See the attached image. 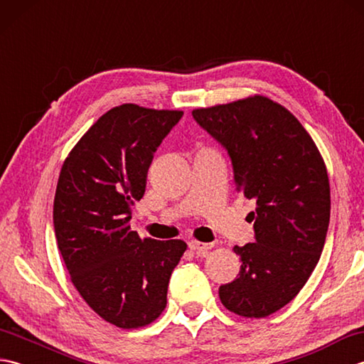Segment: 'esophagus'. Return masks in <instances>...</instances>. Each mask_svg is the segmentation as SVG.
Segmentation results:
<instances>
[{"mask_svg": "<svg viewBox=\"0 0 364 364\" xmlns=\"http://www.w3.org/2000/svg\"><path fill=\"white\" fill-rule=\"evenodd\" d=\"M189 249L194 250L197 255H205L208 250L213 249V244H203V242H198V241H191Z\"/></svg>", "mask_w": 364, "mask_h": 364, "instance_id": "esophagus-1", "label": "esophagus"}]
</instances>
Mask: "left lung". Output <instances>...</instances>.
<instances>
[{
  "label": "left lung",
  "mask_w": 364,
  "mask_h": 364,
  "mask_svg": "<svg viewBox=\"0 0 364 364\" xmlns=\"http://www.w3.org/2000/svg\"><path fill=\"white\" fill-rule=\"evenodd\" d=\"M227 150L236 191L257 202L255 242L235 247L241 272L222 284L227 310L266 318L297 296L321 258L330 222L328 175L300 122L266 97L192 111Z\"/></svg>",
  "instance_id": "obj_1"
}]
</instances>
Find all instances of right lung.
<instances>
[{
    "instance_id": "obj_1",
    "label": "right lung",
    "mask_w": 364,
    "mask_h": 364,
    "mask_svg": "<svg viewBox=\"0 0 364 364\" xmlns=\"http://www.w3.org/2000/svg\"><path fill=\"white\" fill-rule=\"evenodd\" d=\"M181 117V111L114 107L60 168L53 206L59 252L81 297L115 327L139 328L159 318L188 247L180 239H141L129 227L153 153Z\"/></svg>"
}]
</instances>
